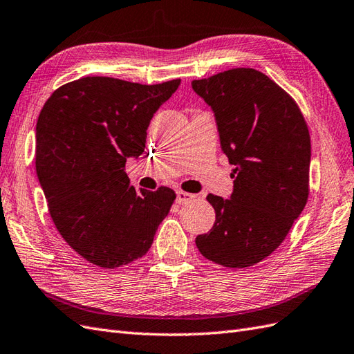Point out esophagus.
Wrapping results in <instances>:
<instances>
[{"mask_svg":"<svg viewBox=\"0 0 354 354\" xmlns=\"http://www.w3.org/2000/svg\"><path fill=\"white\" fill-rule=\"evenodd\" d=\"M194 198H195V195H192V194L183 192V190H177V204H180V205L190 203Z\"/></svg>","mask_w":354,"mask_h":354,"instance_id":"1","label":"esophagus"}]
</instances>
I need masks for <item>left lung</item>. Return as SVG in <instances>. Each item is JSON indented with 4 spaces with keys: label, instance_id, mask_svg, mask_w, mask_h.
I'll return each instance as SVG.
<instances>
[{
    "label": "left lung",
    "instance_id": "left-lung-1",
    "mask_svg": "<svg viewBox=\"0 0 354 354\" xmlns=\"http://www.w3.org/2000/svg\"><path fill=\"white\" fill-rule=\"evenodd\" d=\"M192 89L214 113L221 147L235 167L229 199L207 196L216 222L195 243L209 261L247 268L283 243L307 204V123L289 95L253 68L194 80Z\"/></svg>",
    "mask_w": 354,
    "mask_h": 354
}]
</instances>
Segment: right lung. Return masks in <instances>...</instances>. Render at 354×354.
Wrapping results in <instances>:
<instances>
[{
  "mask_svg": "<svg viewBox=\"0 0 354 354\" xmlns=\"http://www.w3.org/2000/svg\"><path fill=\"white\" fill-rule=\"evenodd\" d=\"M180 82L83 77L55 91L38 116L35 169L52 221L101 268L145 256L174 203L169 187L131 186L125 164L142 155L151 118Z\"/></svg>",
  "mask_w": 354,
  "mask_h": 354,
  "instance_id": "obj_1",
  "label": "right lung"
}]
</instances>
